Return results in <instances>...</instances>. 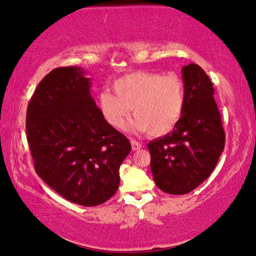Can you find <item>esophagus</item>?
Here are the masks:
<instances>
[{
    "label": "esophagus",
    "mask_w": 256,
    "mask_h": 256,
    "mask_svg": "<svg viewBox=\"0 0 256 256\" xmlns=\"http://www.w3.org/2000/svg\"><path fill=\"white\" fill-rule=\"evenodd\" d=\"M130 143H132V151L140 150V148H142V143L137 142L136 140H130Z\"/></svg>",
    "instance_id": "esophagus-1"
}]
</instances>
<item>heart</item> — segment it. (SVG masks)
I'll return each mask as SVG.
<instances>
[{
  "instance_id": "heart-1",
  "label": "heart",
  "mask_w": 256,
  "mask_h": 256,
  "mask_svg": "<svg viewBox=\"0 0 256 256\" xmlns=\"http://www.w3.org/2000/svg\"><path fill=\"white\" fill-rule=\"evenodd\" d=\"M113 91L116 95L102 92L97 105L107 124L118 130L127 127L132 108L135 130L149 132L154 136L166 135L179 124L186 106L184 84L174 74H129L113 83Z\"/></svg>"
}]
</instances>
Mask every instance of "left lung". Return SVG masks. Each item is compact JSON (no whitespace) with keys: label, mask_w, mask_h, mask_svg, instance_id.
<instances>
[{"label":"left lung","mask_w":256,"mask_h":256,"mask_svg":"<svg viewBox=\"0 0 256 256\" xmlns=\"http://www.w3.org/2000/svg\"><path fill=\"white\" fill-rule=\"evenodd\" d=\"M186 106L176 128L148 144L151 172L159 190L182 195L195 190L216 168L225 132L214 86L201 66L182 68Z\"/></svg>","instance_id":"8db88e82"}]
</instances>
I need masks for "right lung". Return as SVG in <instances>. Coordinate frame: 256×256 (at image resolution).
<instances>
[{
	"mask_svg": "<svg viewBox=\"0 0 256 256\" xmlns=\"http://www.w3.org/2000/svg\"><path fill=\"white\" fill-rule=\"evenodd\" d=\"M90 88L80 66L52 70L26 113L36 174L62 198L84 206H99L116 194L120 165L132 150L127 137L102 118Z\"/></svg>",
	"mask_w": 256,
	"mask_h": 256,
	"instance_id": "obj_1",
	"label": "right lung"
}]
</instances>
